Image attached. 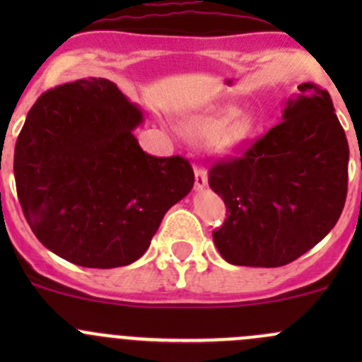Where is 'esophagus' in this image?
I'll use <instances>...</instances> for the list:
<instances>
[{
	"instance_id": "esophagus-1",
	"label": "esophagus",
	"mask_w": 362,
	"mask_h": 362,
	"mask_svg": "<svg viewBox=\"0 0 362 362\" xmlns=\"http://www.w3.org/2000/svg\"><path fill=\"white\" fill-rule=\"evenodd\" d=\"M194 189L196 191H203L204 187H206L208 185V173H206V170H204V168H196L194 170Z\"/></svg>"
}]
</instances>
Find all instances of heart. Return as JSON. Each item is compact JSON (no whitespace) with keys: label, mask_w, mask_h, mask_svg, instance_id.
Here are the masks:
<instances>
[{"label":"heart","mask_w":362,"mask_h":362,"mask_svg":"<svg viewBox=\"0 0 362 362\" xmlns=\"http://www.w3.org/2000/svg\"><path fill=\"white\" fill-rule=\"evenodd\" d=\"M185 133L194 138L211 136L215 151H231L250 133V122L240 119V110L231 105L191 115L184 124Z\"/></svg>","instance_id":"b5f03b06"}]
</instances>
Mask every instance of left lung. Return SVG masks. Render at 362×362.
<instances>
[{
    "mask_svg": "<svg viewBox=\"0 0 362 362\" xmlns=\"http://www.w3.org/2000/svg\"><path fill=\"white\" fill-rule=\"evenodd\" d=\"M282 122L233 160L211 166L208 184L228 218L214 231L236 266L276 268L315 247L338 222L346 198L349 144L327 90L301 83Z\"/></svg>",
    "mask_w": 362,
    "mask_h": 362,
    "instance_id": "8db88e82",
    "label": "left lung"
}]
</instances>
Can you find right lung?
Wrapping results in <instances>:
<instances>
[{"label": "right lung", "mask_w": 362, "mask_h": 362, "mask_svg": "<svg viewBox=\"0 0 362 362\" xmlns=\"http://www.w3.org/2000/svg\"><path fill=\"white\" fill-rule=\"evenodd\" d=\"M141 122L140 107L108 78L63 83L33 105L13 173L25 221L50 252L83 268L131 264L191 192L189 160L141 151Z\"/></svg>", "instance_id": "right-lung-1"}]
</instances>
